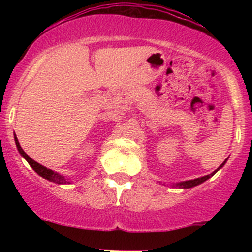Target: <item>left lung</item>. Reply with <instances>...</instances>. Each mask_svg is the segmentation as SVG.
Returning a JSON list of instances; mask_svg holds the SVG:
<instances>
[{
  "instance_id": "obj_1",
  "label": "left lung",
  "mask_w": 252,
  "mask_h": 252,
  "mask_svg": "<svg viewBox=\"0 0 252 252\" xmlns=\"http://www.w3.org/2000/svg\"><path fill=\"white\" fill-rule=\"evenodd\" d=\"M225 162H226V161H224V163H225ZM224 163H221V166L219 167V168L217 169L216 172H213L212 174H210V175H206V176H201V178L194 179V180H189V181H184V182H180V184H178V185H176V186L181 187V189H190V187H194V186H196V185H200L201 182L206 181L207 179H210V178H211V176H212V175H215L216 173L218 172V170L220 169L222 166H224Z\"/></svg>"
}]
</instances>
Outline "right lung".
I'll use <instances>...</instances> for the list:
<instances>
[{
  "mask_svg": "<svg viewBox=\"0 0 252 252\" xmlns=\"http://www.w3.org/2000/svg\"><path fill=\"white\" fill-rule=\"evenodd\" d=\"M15 143H16L17 150H19V152H20V154L24 156V158H26V161H27V162L30 163V166L32 167V168L35 170V172L40 176H42L43 179H47V180H50L52 182H56V184H68V181L66 180V179L63 178V175L58 174V173L53 172V170H52V169H48V168H46V167L41 166V164L35 162V161H34L33 158H31L30 156L26 154V153L24 152V149H22L21 146H20V143H19V141H17L16 136H15Z\"/></svg>",
  "mask_w": 252,
  "mask_h": 252,
  "instance_id": "obj_1",
  "label": "right lung"
}]
</instances>
